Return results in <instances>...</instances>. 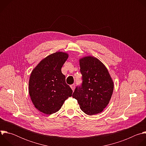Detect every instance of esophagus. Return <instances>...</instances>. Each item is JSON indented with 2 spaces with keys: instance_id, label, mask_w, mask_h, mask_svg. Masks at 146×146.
<instances>
[{
  "instance_id": "1",
  "label": "esophagus",
  "mask_w": 146,
  "mask_h": 146,
  "mask_svg": "<svg viewBox=\"0 0 146 146\" xmlns=\"http://www.w3.org/2000/svg\"><path fill=\"white\" fill-rule=\"evenodd\" d=\"M70 87H71L72 90L73 91H74V88H75V85H74V84H72V85L70 86Z\"/></svg>"
}]
</instances>
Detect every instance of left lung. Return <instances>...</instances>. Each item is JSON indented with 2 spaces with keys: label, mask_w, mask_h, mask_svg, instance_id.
Masks as SVG:
<instances>
[{
  "label": "left lung",
  "mask_w": 146,
  "mask_h": 146,
  "mask_svg": "<svg viewBox=\"0 0 146 146\" xmlns=\"http://www.w3.org/2000/svg\"><path fill=\"white\" fill-rule=\"evenodd\" d=\"M79 62L82 82L76 88L72 96L86 114L100 113L111 99L113 81L105 65L98 58L87 56L80 58Z\"/></svg>",
  "instance_id": "obj_1"
}]
</instances>
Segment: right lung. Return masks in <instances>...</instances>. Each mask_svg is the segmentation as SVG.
Listing matches in <instances>:
<instances>
[{"mask_svg":"<svg viewBox=\"0 0 146 146\" xmlns=\"http://www.w3.org/2000/svg\"><path fill=\"white\" fill-rule=\"evenodd\" d=\"M68 53L58 51L41 60L32 71L29 94L35 107L50 115L60 110L73 91L65 81L61 68L68 59Z\"/></svg>","mask_w":146,"mask_h":146,"instance_id":"add662e5","label":"right lung"}]
</instances>
